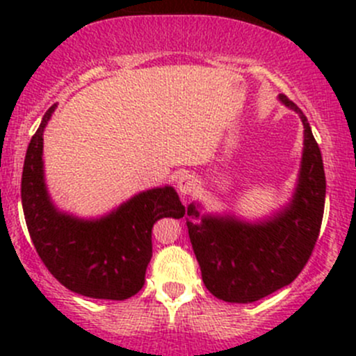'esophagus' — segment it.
<instances>
[{
    "mask_svg": "<svg viewBox=\"0 0 356 356\" xmlns=\"http://www.w3.org/2000/svg\"><path fill=\"white\" fill-rule=\"evenodd\" d=\"M177 189L181 191V195H193L200 189V181L191 174H184L179 177L177 181Z\"/></svg>",
    "mask_w": 356,
    "mask_h": 356,
    "instance_id": "34e87169",
    "label": "esophagus"
}]
</instances>
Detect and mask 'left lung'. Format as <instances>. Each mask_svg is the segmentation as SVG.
Wrapping results in <instances>:
<instances>
[{
	"instance_id": "1",
	"label": "left lung",
	"mask_w": 356,
	"mask_h": 356,
	"mask_svg": "<svg viewBox=\"0 0 356 356\" xmlns=\"http://www.w3.org/2000/svg\"><path fill=\"white\" fill-rule=\"evenodd\" d=\"M279 99L303 122V156L293 198L282 210L260 222L234 215L201 213L188 207L189 239L204 286L218 300L253 303L291 284L307 265L325 203V174L321 148L303 111L288 96Z\"/></svg>"
}]
</instances>
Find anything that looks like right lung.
Listing matches in <instances>:
<instances>
[{
	"instance_id": "obj_1",
	"label": "right lung",
	"mask_w": 356,
	"mask_h": 356,
	"mask_svg": "<svg viewBox=\"0 0 356 356\" xmlns=\"http://www.w3.org/2000/svg\"><path fill=\"white\" fill-rule=\"evenodd\" d=\"M56 105L29 143L22 172V207L35 251L67 289L96 300H127L145 286L152 260V229L163 217H184L172 186L132 196L108 215L79 218L60 211L44 182L42 134Z\"/></svg>"
}]
</instances>
